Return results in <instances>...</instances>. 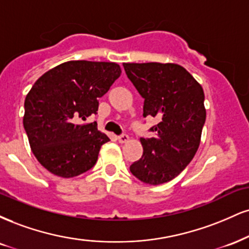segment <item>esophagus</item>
<instances>
[{"label":"esophagus","mask_w":249,"mask_h":249,"mask_svg":"<svg viewBox=\"0 0 249 249\" xmlns=\"http://www.w3.org/2000/svg\"><path fill=\"white\" fill-rule=\"evenodd\" d=\"M118 142H122V143L128 142V136H127V134H125V133L121 134V136L118 137Z\"/></svg>","instance_id":"obj_1"}]
</instances>
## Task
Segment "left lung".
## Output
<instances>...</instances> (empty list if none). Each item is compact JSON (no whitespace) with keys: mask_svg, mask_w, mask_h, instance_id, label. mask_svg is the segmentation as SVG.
Returning <instances> with one entry per match:
<instances>
[{"mask_svg":"<svg viewBox=\"0 0 249 249\" xmlns=\"http://www.w3.org/2000/svg\"><path fill=\"white\" fill-rule=\"evenodd\" d=\"M128 80L143 98V117H157L152 138H140L142 158L130 166L138 179L151 185L178 175L196 154L205 123L204 91L176 64H123Z\"/></svg>","mask_w":249,"mask_h":249,"instance_id":"1","label":"left lung"}]
</instances>
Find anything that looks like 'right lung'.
<instances>
[{
	"instance_id": "obj_1",
	"label": "right lung",
	"mask_w": 249,
	"mask_h": 249,
	"mask_svg": "<svg viewBox=\"0 0 249 249\" xmlns=\"http://www.w3.org/2000/svg\"><path fill=\"white\" fill-rule=\"evenodd\" d=\"M115 62L77 60L56 66L36 81L24 102L23 125L35 157L49 172L74 178L95 166L109 138L86 121L98 98L121 76Z\"/></svg>"
}]
</instances>
